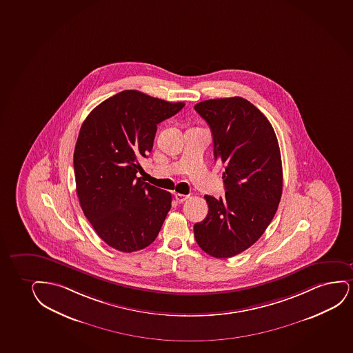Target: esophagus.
<instances>
[{
    "instance_id": "1",
    "label": "esophagus",
    "mask_w": 353,
    "mask_h": 353,
    "mask_svg": "<svg viewBox=\"0 0 353 353\" xmlns=\"http://www.w3.org/2000/svg\"><path fill=\"white\" fill-rule=\"evenodd\" d=\"M188 196H188V194H181V193H176V194H175V199H176V201H178V203H183V201H188Z\"/></svg>"
}]
</instances>
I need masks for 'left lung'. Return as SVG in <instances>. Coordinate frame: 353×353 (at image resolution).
Segmentation results:
<instances>
[{
	"label": "left lung",
	"mask_w": 353,
	"mask_h": 353,
	"mask_svg": "<svg viewBox=\"0 0 353 353\" xmlns=\"http://www.w3.org/2000/svg\"><path fill=\"white\" fill-rule=\"evenodd\" d=\"M194 110L210 126L214 160L225 170V196H204L209 212L194 224V237L211 256L232 258L259 240L279 205L283 170L277 136L268 118L240 97L205 100Z\"/></svg>",
	"instance_id": "1"
}]
</instances>
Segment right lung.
<instances>
[{
    "label": "right lung",
    "instance_id": "obj_1",
    "mask_svg": "<svg viewBox=\"0 0 353 353\" xmlns=\"http://www.w3.org/2000/svg\"><path fill=\"white\" fill-rule=\"evenodd\" d=\"M183 103L123 90L98 105L81 126L74 152L76 192L87 219L112 248L131 253L154 242L172 194L136 174L152 152L157 124Z\"/></svg>",
    "mask_w": 353,
    "mask_h": 353
}]
</instances>
